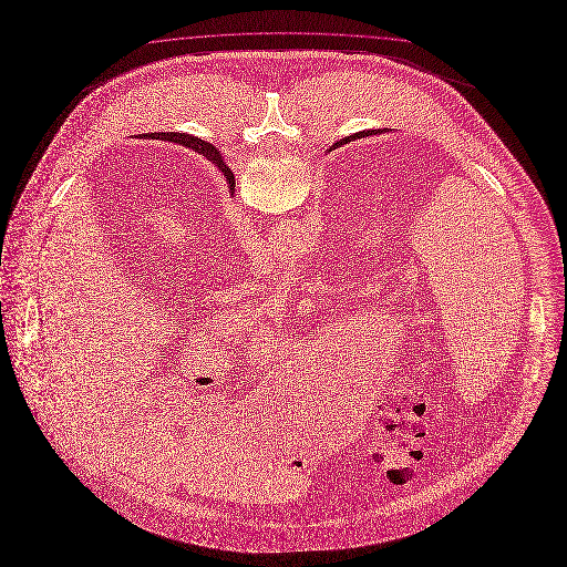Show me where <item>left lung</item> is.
I'll list each match as a JSON object with an SVG mask.
<instances>
[{
  "instance_id": "1",
  "label": "left lung",
  "mask_w": 567,
  "mask_h": 567,
  "mask_svg": "<svg viewBox=\"0 0 567 567\" xmlns=\"http://www.w3.org/2000/svg\"><path fill=\"white\" fill-rule=\"evenodd\" d=\"M230 189H233V185H230Z\"/></svg>"
}]
</instances>
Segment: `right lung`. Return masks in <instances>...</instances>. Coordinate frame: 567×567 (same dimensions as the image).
Listing matches in <instances>:
<instances>
[{"label":"right lung","instance_id":"obj_1","mask_svg":"<svg viewBox=\"0 0 567 567\" xmlns=\"http://www.w3.org/2000/svg\"><path fill=\"white\" fill-rule=\"evenodd\" d=\"M175 143H181V145H185L187 143V138L185 136H179V138H175ZM189 145V143H187ZM213 162L217 164V168L224 173V177H226V181H228V185H233V189H235V175H233V171L219 159V157H213Z\"/></svg>","mask_w":567,"mask_h":567}]
</instances>
